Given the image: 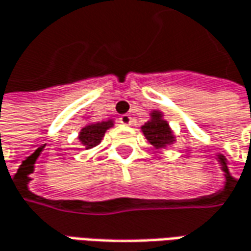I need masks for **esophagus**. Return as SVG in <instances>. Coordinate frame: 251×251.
I'll list each match as a JSON object with an SVG mask.
<instances>
[{"label":"esophagus","mask_w":251,"mask_h":251,"mask_svg":"<svg viewBox=\"0 0 251 251\" xmlns=\"http://www.w3.org/2000/svg\"><path fill=\"white\" fill-rule=\"evenodd\" d=\"M119 122H121L122 125H132V117H130V115H127V114H125V115H121V118H119Z\"/></svg>","instance_id":"1"}]
</instances>
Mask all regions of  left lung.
I'll list each match as a JSON object with an SVG mask.
<instances>
[{
  "label": "left lung",
  "instance_id": "1",
  "mask_svg": "<svg viewBox=\"0 0 251 251\" xmlns=\"http://www.w3.org/2000/svg\"><path fill=\"white\" fill-rule=\"evenodd\" d=\"M142 130L144 136L147 137V140L151 143L154 147H164L165 144L172 143L174 140L168 124L161 119L160 112H154L151 121L144 124Z\"/></svg>",
  "mask_w": 251,
  "mask_h": 251
}]
</instances>
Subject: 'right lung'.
<instances>
[{"instance_id":"obj_1","label":"right lung","mask_w":251,"mask_h":251,"mask_svg":"<svg viewBox=\"0 0 251 251\" xmlns=\"http://www.w3.org/2000/svg\"><path fill=\"white\" fill-rule=\"evenodd\" d=\"M111 126H112V121L101 122V124H91V125L83 127L79 139L84 146H87V149H91L99 144L101 137L105 133V130Z\"/></svg>"}]
</instances>
